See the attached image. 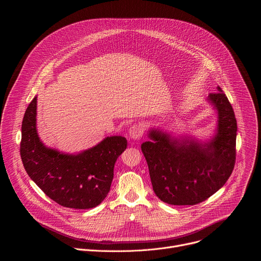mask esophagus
I'll return each mask as SVG.
<instances>
[{"label":"esophagus","instance_id":"1","mask_svg":"<svg viewBox=\"0 0 261 261\" xmlns=\"http://www.w3.org/2000/svg\"><path fill=\"white\" fill-rule=\"evenodd\" d=\"M143 134V127L141 124H134L129 129V137L133 140L139 139Z\"/></svg>","mask_w":261,"mask_h":261}]
</instances>
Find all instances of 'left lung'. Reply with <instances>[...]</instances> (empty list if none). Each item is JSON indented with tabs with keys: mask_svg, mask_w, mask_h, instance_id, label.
Returning <instances> with one entry per match:
<instances>
[{
	"mask_svg": "<svg viewBox=\"0 0 261 261\" xmlns=\"http://www.w3.org/2000/svg\"><path fill=\"white\" fill-rule=\"evenodd\" d=\"M206 98L217 110L215 135L208 141L191 136L175 137L160 129L147 133L141 144L155 194L173 205L204 201L229 178L236 163L237 119L220 87Z\"/></svg>",
	"mask_w": 261,
	"mask_h": 261,
	"instance_id": "8db88e82",
	"label": "left lung"
}]
</instances>
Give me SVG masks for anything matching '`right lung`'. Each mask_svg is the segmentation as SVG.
I'll return each instance as SVG.
<instances>
[{"instance_id": "right-lung-1", "label": "right lung", "mask_w": 261, "mask_h": 261, "mask_svg": "<svg viewBox=\"0 0 261 261\" xmlns=\"http://www.w3.org/2000/svg\"><path fill=\"white\" fill-rule=\"evenodd\" d=\"M37 97L29 104L21 125L20 157L35 184L60 205L86 210L107 196L118 157L126 150L123 136L105 137L79 154H67L46 146L36 127Z\"/></svg>"}]
</instances>
